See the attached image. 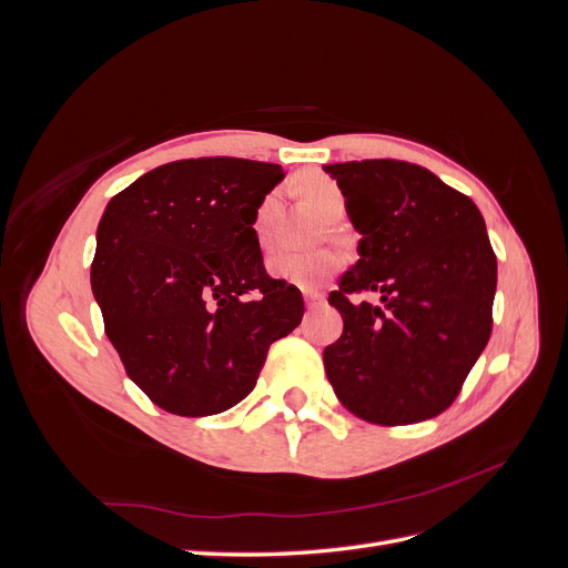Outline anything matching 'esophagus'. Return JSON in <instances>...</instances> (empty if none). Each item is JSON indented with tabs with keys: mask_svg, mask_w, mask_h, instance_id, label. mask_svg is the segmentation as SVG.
<instances>
[{
	"mask_svg": "<svg viewBox=\"0 0 568 568\" xmlns=\"http://www.w3.org/2000/svg\"><path fill=\"white\" fill-rule=\"evenodd\" d=\"M303 298H305V305H307V307H315V305H320V303L324 301V294H322V291L305 288V291H303Z\"/></svg>",
	"mask_w": 568,
	"mask_h": 568,
	"instance_id": "34e87169",
	"label": "esophagus"
}]
</instances>
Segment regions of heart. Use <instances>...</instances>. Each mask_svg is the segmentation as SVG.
Returning a JSON list of instances; mask_svg holds the SVG:
<instances>
[{"mask_svg": "<svg viewBox=\"0 0 568 568\" xmlns=\"http://www.w3.org/2000/svg\"><path fill=\"white\" fill-rule=\"evenodd\" d=\"M301 192L324 217L338 220L343 217V213H346V196H343L341 186L329 178L324 175L305 178L301 182ZM277 211H280V194L272 192L261 201V205H257V211L253 215V232L263 246L270 242ZM265 267L274 280L294 284L301 288H315L324 280H329L338 270V255L329 251L277 248L270 253Z\"/></svg>", "mask_w": 568, "mask_h": 568, "instance_id": "1", "label": "heart"}]
</instances>
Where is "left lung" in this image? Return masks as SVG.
<instances>
[{
    "instance_id": "1",
    "label": "left lung",
    "mask_w": 568,
    "mask_h": 568,
    "mask_svg": "<svg viewBox=\"0 0 568 568\" xmlns=\"http://www.w3.org/2000/svg\"><path fill=\"white\" fill-rule=\"evenodd\" d=\"M359 234L357 263L329 303L343 334L326 379L353 415L415 424L448 407L493 329L497 261L476 203L405 161L324 165ZM374 290L381 303L349 296Z\"/></svg>"
}]
</instances>
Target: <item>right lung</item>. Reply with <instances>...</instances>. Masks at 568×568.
Returning a JSON list of instances; mask_svg holds the SVG:
<instances>
[{
    "mask_svg": "<svg viewBox=\"0 0 568 568\" xmlns=\"http://www.w3.org/2000/svg\"><path fill=\"white\" fill-rule=\"evenodd\" d=\"M282 165L165 163L115 194L97 227L92 294L130 379L159 407L209 417L253 390L267 348L303 317L253 232Z\"/></svg>",
    "mask_w": 568,
    "mask_h": 568,
    "instance_id": "add662e5",
    "label": "right lung"
}]
</instances>
